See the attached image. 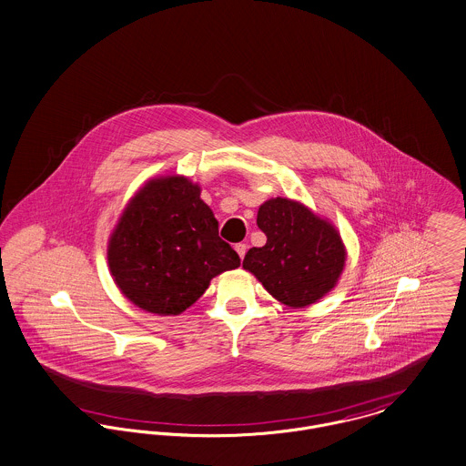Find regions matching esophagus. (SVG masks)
Returning <instances> with one entry per match:
<instances>
[{"label": "esophagus", "instance_id": "1", "mask_svg": "<svg viewBox=\"0 0 466 466\" xmlns=\"http://www.w3.org/2000/svg\"><path fill=\"white\" fill-rule=\"evenodd\" d=\"M235 250H237L238 256L244 259V256H246V252H248V246H246V244H237Z\"/></svg>", "mask_w": 466, "mask_h": 466}]
</instances>
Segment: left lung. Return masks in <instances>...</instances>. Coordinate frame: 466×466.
<instances>
[{
  "mask_svg": "<svg viewBox=\"0 0 466 466\" xmlns=\"http://www.w3.org/2000/svg\"><path fill=\"white\" fill-rule=\"evenodd\" d=\"M256 222L267 244L248 248L244 268L272 297L289 308H306L336 286L346 250L330 222L286 198L265 201Z\"/></svg>",
  "mask_w": 466,
  "mask_h": 466,
  "instance_id": "obj_1",
  "label": "left lung"
}]
</instances>
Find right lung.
I'll use <instances>...</instances> for the list:
<instances>
[{"label":"right lung","mask_w":466,"mask_h":466,"mask_svg":"<svg viewBox=\"0 0 466 466\" xmlns=\"http://www.w3.org/2000/svg\"><path fill=\"white\" fill-rule=\"evenodd\" d=\"M199 192L184 177H164L127 205L111 235L107 261L116 286L137 308L180 314L220 272L240 267Z\"/></svg>","instance_id":"add662e5"}]
</instances>
